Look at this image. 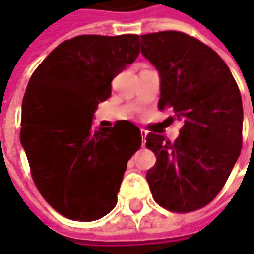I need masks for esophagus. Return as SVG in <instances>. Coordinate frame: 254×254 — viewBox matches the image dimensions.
<instances>
[{
  "instance_id": "obj_1",
  "label": "esophagus",
  "mask_w": 254,
  "mask_h": 254,
  "mask_svg": "<svg viewBox=\"0 0 254 254\" xmlns=\"http://www.w3.org/2000/svg\"><path fill=\"white\" fill-rule=\"evenodd\" d=\"M141 140H142V145H145V137H147V131L144 130V128H141Z\"/></svg>"
}]
</instances>
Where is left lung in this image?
I'll use <instances>...</instances> for the list:
<instances>
[{
    "mask_svg": "<svg viewBox=\"0 0 254 254\" xmlns=\"http://www.w3.org/2000/svg\"><path fill=\"white\" fill-rule=\"evenodd\" d=\"M141 54L160 73L158 109L171 107L184 122L174 142L147 135L157 157L147 172L152 198L171 212L200 209L219 193L240 155L239 87L219 55L184 32L141 35Z\"/></svg>",
    "mask_w": 254,
    "mask_h": 254,
    "instance_id": "obj_1",
    "label": "left lung"
}]
</instances>
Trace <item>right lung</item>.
I'll return each mask as SVG.
<instances>
[{"label": "right lung", "mask_w": 254, "mask_h": 254, "mask_svg": "<svg viewBox=\"0 0 254 254\" xmlns=\"http://www.w3.org/2000/svg\"><path fill=\"white\" fill-rule=\"evenodd\" d=\"M138 54V35H79L56 46L29 79L21 144L36 188L64 218L97 220L117 203L141 132L127 120L93 130V114Z\"/></svg>", "instance_id": "1"}]
</instances>
